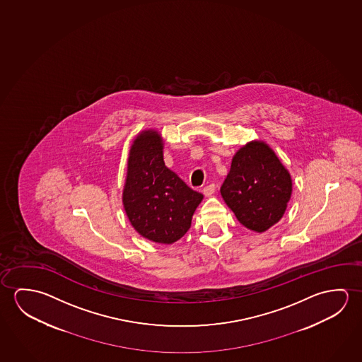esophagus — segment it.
<instances>
[{
    "mask_svg": "<svg viewBox=\"0 0 362 362\" xmlns=\"http://www.w3.org/2000/svg\"><path fill=\"white\" fill-rule=\"evenodd\" d=\"M202 192H204V195L205 196L213 195L214 192H215V185H207V186H205V187L202 189Z\"/></svg>",
    "mask_w": 362,
    "mask_h": 362,
    "instance_id": "esophagus-1",
    "label": "esophagus"
}]
</instances>
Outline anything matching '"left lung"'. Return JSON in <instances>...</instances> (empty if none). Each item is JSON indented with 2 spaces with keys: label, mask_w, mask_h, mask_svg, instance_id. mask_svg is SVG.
I'll use <instances>...</instances> for the list:
<instances>
[{
  "label": "left lung",
  "mask_w": 362,
  "mask_h": 362,
  "mask_svg": "<svg viewBox=\"0 0 362 362\" xmlns=\"http://www.w3.org/2000/svg\"><path fill=\"white\" fill-rule=\"evenodd\" d=\"M220 192L241 224L262 233L283 216L292 180L267 144L252 142L236 152Z\"/></svg>",
  "instance_id": "1"
}]
</instances>
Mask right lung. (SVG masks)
<instances>
[{
  "instance_id": "1",
  "label": "right lung",
  "mask_w": 362,
  "mask_h": 362,
  "mask_svg": "<svg viewBox=\"0 0 362 362\" xmlns=\"http://www.w3.org/2000/svg\"><path fill=\"white\" fill-rule=\"evenodd\" d=\"M162 141L155 131L133 142L123 204L133 228L149 240L171 244L187 233L202 194L189 189L167 168Z\"/></svg>"
}]
</instances>
